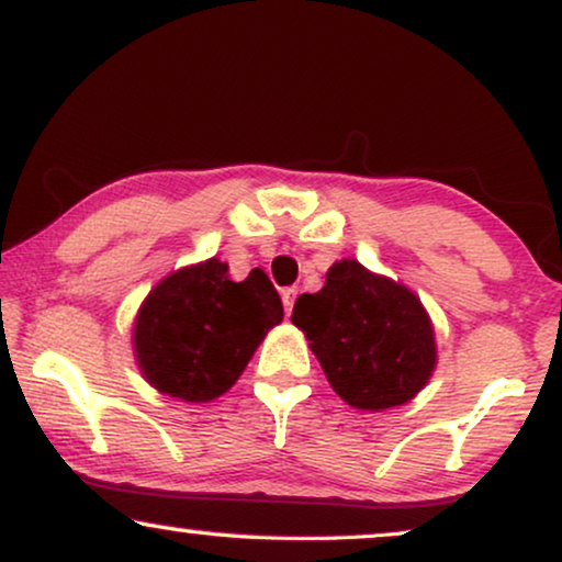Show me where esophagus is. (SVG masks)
I'll list each match as a JSON object with an SVG mask.
<instances>
[{
  "mask_svg": "<svg viewBox=\"0 0 562 562\" xmlns=\"http://www.w3.org/2000/svg\"><path fill=\"white\" fill-rule=\"evenodd\" d=\"M299 294L296 286H289L281 291V299H283V310H286V314H291V310H294V299Z\"/></svg>",
  "mask_w": 562,
  "mask_h": 562,
  "instance_id": "1",
  "label": "esophagus"
}]
</instances>
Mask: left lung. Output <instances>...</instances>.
Wrapping results in <instances>:
<instances>
[{
  "instance_id": "obj_1",
  "label": "left lung",
  "mask_w": 562,
  "mask_h": 562,
  "mask_svg": "<svg viewBox=\"0 0 562 562\" xmlns=\"http://www.w3.org/2000/svg\"><path fill=\"white\" fill-rule=\"evenodd\" d=\"M291 322L310 337L329 386L356 409L406 404L435 368V335L409 289L340 260L317 294H302Z\"/></svg>"
}]
</instances>
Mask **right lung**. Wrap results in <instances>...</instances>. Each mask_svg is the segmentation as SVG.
<instances>
[{
  "instance_id": "add662e5",
  "label": "right lung",
  "mask_w": 562,
  "mask_h": 562,
  "mask_svg": "<svg viewBox=\"0 0 562 562\" xmlns=\"http://www.w3.org/2000/svg\"><path fill=\"white\" fill-rule=\"evenodd\" d=\"M283 319L279 291L260 268L235 283L217 258L160 281L135 322L145 379L183 402L225 394L268 329Z\"/></svg>"
}]
</instances>
